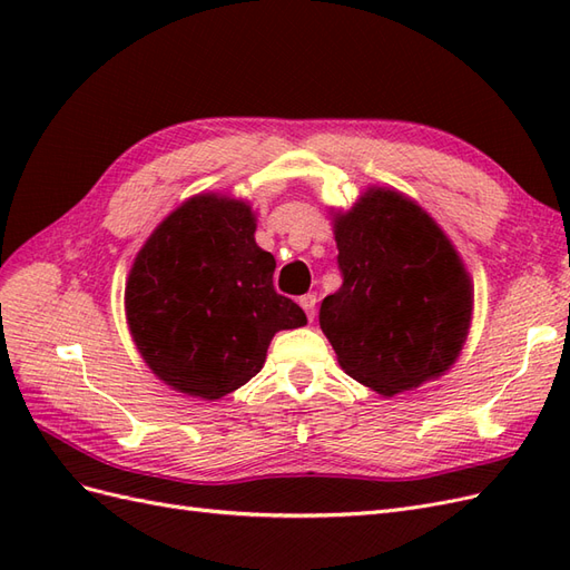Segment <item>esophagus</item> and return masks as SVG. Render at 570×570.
Returning <instances> with one entry per match:
<instances>
[{"instance_id": "1", "label": "esophagus", "mask_w": 570, "mask_h": 570, "mask_svg": "<svg viewBox=\"0 0 570 570\" xmlns=\"http://www.w3.org/2000/svg\"><path fill=\"white\" fill-rule=\"evenodd\" d=\"M299 306L306 312L308 321H314V316H316V295H304V297H299Z\"/></svg>"}]
</instances>
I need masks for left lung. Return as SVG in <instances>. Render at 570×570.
I'll return each mask as SVG.
<instances>
[{
	"mask_svg": "<svg viewBox=\"0 0 570 570\" xmlns=\"http://www.w3.org/2000/svg\"><path fill=\"white\" fill-rule=\"evenodd\" d=\"M342 287L321 331L342 371L383 396L454 366L473 318V281L435 218L394 187L371 185L333 216Z\"/></svg>",
	"mask_w": 570,
	"mask_h": 570,
	"instance_id": "left-lung-1",
	"label": "left lung"
}]
</instances>
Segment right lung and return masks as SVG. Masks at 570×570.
Segmentation results:
<instances>
[{
	"label": "right lung",
	"mask_w": 570,
	"mask_h": 570,
	"mask_svg": "<svg viewBox=\"0 0 570 570\" xmlns=\"http://www.w3.org/2000/svg\"><path fill=\"white\" fill-rule=\"evenodd\" d=\"M254 233L249 202L202 193L135 256L126 321L149 371L176 392L220 400L264 368L275 333L306 325L302 308L273 289L275 258Z\"/></svg>",
	"instance_id": "right-lung-1"
}]
</instances>
